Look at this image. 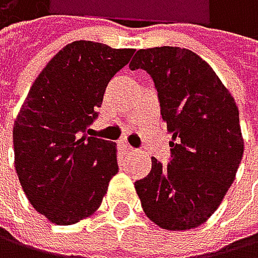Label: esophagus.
<instances>
[{"instance_id": "obj_1", "label": "esophagus", "mask_w": 258, "mask_h": 258, "mask_svg": "<svg viewBox=\"0 0 258 258\" xmlns=\"http://www.w3.org/2000/svg\"><path fill=\"white\" fill-rule=\"evenodd\" d=\"M120 146H122V149H123V152H126V154H128V152H133V151H135V149H133L130 144H128V143H122Z\"/></svg>"}]
</instances>
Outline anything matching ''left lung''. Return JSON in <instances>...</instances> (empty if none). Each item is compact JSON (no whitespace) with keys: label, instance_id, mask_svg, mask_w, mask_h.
<instances>
[{"label":"left lung","instance_id":"1","mask_svg":"<svg viewBox=\"0 0 258 258\" xmlns=\"http://www.w3.org/2000/svg\"><path fill=\"white\" fill-rule=\"evenodd\" d=\"M152 76L162 118L171 135L166 168L135 182L146 216L165 230L200 227L222 203L244 152L239 112L227 87L195 52L181 47L140 49L130 70Z\"/></svg>","mask_w":258,"mask_h":258}]
</instances>
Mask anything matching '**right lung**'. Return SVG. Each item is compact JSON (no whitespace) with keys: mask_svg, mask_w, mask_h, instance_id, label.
I'll use <instances>...</instances> for the list:
<instances>
[{"mask_svg":"<svg viewBox=\"0 0 258 258\" xmlns=\"http://www.w3.org/2000/svg\"><path fill=\"white\" fill-rule=\"evenodd\" d=\"M133 53L93 41L64 45L36 77L17 114L15 173L31 206L55 225L90 217L118 173L115 143L82 133Z\"/></svg>","mask_w":258,"mask_h":258,"instance_id":"right-lung-1","label":"right lung"}]
</instances>
